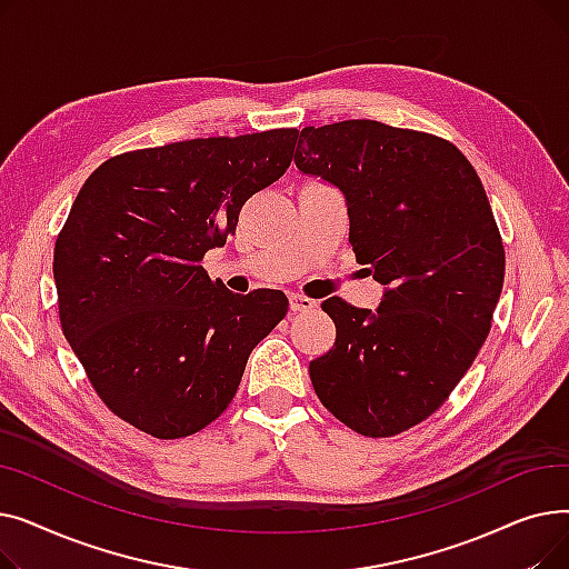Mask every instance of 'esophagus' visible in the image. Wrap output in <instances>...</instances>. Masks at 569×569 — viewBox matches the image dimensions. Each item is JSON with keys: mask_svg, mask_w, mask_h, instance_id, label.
Segmentation results:
<instances>
[{"mask_svg": "<svg viewBox=\"0 0 569 569\" xmlns=\"http://www.w3.org/2000/svg\"><path fill=\"white\" fill-rule=\"evenodd\" d=\"M313 307H316V302L311 300V297L300 295V292H290V309L292 311H309Z\"/></svg>", "mask_w": 569, "mask_h": 569, "instance_id": "obj_1", "label": "esophagus"}]
</instances>
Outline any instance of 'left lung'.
Returning a JSON list of instances; mask_svg holds the SVG:
<instances>
[{
    "instance_id": "1",
    "label": "left lung",
    "mask_w": 569,
    "mask_h": 569,
    "mask_svg": "<svg viewBox=\"0 0 569 569\" xmlns=\"http://www.w3.org/2000/svg\"><path fill=\"white\" fill-rule=\"evenodd\" d=\"M295 163L346 196L348 242L387 290L378 311L322 302L337 341L309 362L320 403L369 438L425 422L493 320L505 249L470 161L445 138L373 119L305 127Z\"/></svg>"
}]
</instances>
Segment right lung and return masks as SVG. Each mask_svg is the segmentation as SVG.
Instances as JSON below:
<instances>
[{
	"instance_id": "right-lung-1",
	"label": "right lung",
	"mask_w": 569,
	"mask_h": 569,
	"mask_svg": "<svg viewBox=\"0 0 569 569\" xmlns=\"http://www.w3.org/2000/svg\"><path fill=\"white\" fill-rule=\"evenodd\" d=\"M297 133L133 149L87 177L52 274L62 332L119 420L161 440L198 433L283 320L281 290L234 295L200 262L234 234L244 202L288 170Z\"/></svg>"
}]
</instances>
